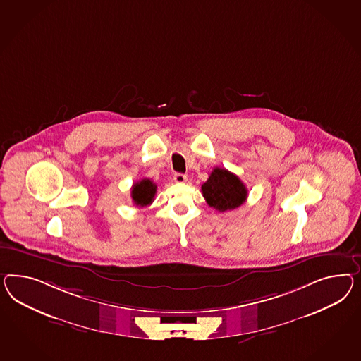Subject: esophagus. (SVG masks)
<instances>
[{"label":"esophagus","instance_id":"obj_1","mask_svg":"<svg viewBox=\"0 0 361 361\" xmlns=\"http://www.w3.org/2000/svg\"><path fill=\"white\" fill-rule=\"evenodd\" d=\"M186 178L188 177L184 173H175V176H173V180L176 183H185Z\"/></svg>","mask_w":361,"mask_h":361}]
</instances>
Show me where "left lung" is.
<instances>
[{"label":"left lung","mask_w":361,"mask_h":361,"mask_svg":"<svg viewBox=\"0 0 361 361\" xmlns=\"http://www.w3.org/2000/svg\"><path fill=\"white\" fill-rule=\"evenodd\" d=\"M207 205L218 212L233 210L247 200V188L238 176L224 168H214L201 186Z\"/></svg>","instance_id":"8db88e82"}]
</instances>
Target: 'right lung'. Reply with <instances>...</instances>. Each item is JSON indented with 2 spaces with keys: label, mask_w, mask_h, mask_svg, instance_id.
I'll list each match as a JSON object with an SVG mask.
<instances>
[{
  "label": "right lung",
  "mask_w": 361,
  "mask_h": 361,
  "mask_svg": "<svg viewBox=\"0 0 361 361\" xmlns=\"http://www.w3.org/2000/svg\"><path fill=\"white\" fill-rule=\"evenodd\" d=\"M157 186L149 178H143L131 188V198L139 207L151 205L155 198Z\"/></svg>",
  "instance_id": "right-lung-1"
}]
</instances>
